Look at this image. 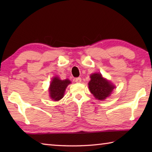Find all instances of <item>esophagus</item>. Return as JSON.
<instances>
[{"instance_id":"esophagus-1","label":"esophagus","mask_w":152,"mask_h":152,"mask_svg":"<svg viewBox=\"0 0 152 152\" xmlns=\"http://www.w3.org/2000/svg\"><path fill=\"white\" fill-rule=\"evenodd\" d=\"M82 81V79L81 78H80V77H78V78H76L75 79V82H77V83H80V82H81Z\"/></svg>"}]
</instances>
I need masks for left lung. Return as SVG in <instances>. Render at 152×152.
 <instances>
[{
  "mask_svg": "<svg viewBox=\"0 0 152 152\" xmlns=\"http://www.w3.org/2000/svg\"><path fill=\"white\" fill-rule=\"evenodd\" d=\"M88 87L91 93L98 100L103 101L109 97L115 86L102 76L101 74L94 73L91 75Z\"/></svg>",
  "mask_w": 152,
  "mask_h": 152,
  "instance_id": "1",
  "label": "left lung"
}]
</instances>
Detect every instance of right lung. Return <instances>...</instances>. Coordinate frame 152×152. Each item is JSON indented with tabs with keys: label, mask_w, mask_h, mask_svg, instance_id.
I'll return each instance as SVG.
<instances>
[{
	"label": "right lung",
	"mask_w": 152,
	"mask_h": 152,
	"mask_svg": "<svg viewBox=\"0 0 152 152\" xmlns=\"http://www.w3.org/2000/svg\"><path fill=\"white\" fill-rule=\"evenodd\" d=\"M71 82L70 80L66 79L61 80L57 76H55L50 83L49 92L50 96L53 101H58L62 99L65 93L66 88Z\"/></svg>",
	"instance_id": "1"
}]
</instances>
